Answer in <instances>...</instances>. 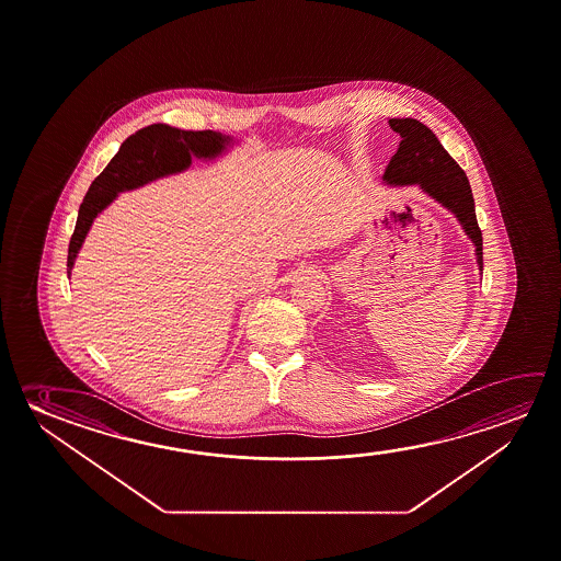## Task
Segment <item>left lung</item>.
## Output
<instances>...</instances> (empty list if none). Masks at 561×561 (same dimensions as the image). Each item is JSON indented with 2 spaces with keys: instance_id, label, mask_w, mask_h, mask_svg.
Instances as JSON below:
<instances>
[{
  "instance_id": "8db88e82",
  "label": "left lung",
  "mask_w": 561,
  "mask_h": 561,
  "mask_svg": "<svg viewBox=\"0 0 561 561\" xmlns=\"http://www.w3.org/2000/svg\"><path fill=\"white\" fill-rule=\"evenodd\" d=\"M388 124L400 134L402 141L390 159L382 181L392 186L417 184L440 206L450 209L462 225L468 239L474 242L476 262L482 272V231L478 227L474 196L465 171L422 122L414 118H390Z\"/></svg>"
}]
</instances>
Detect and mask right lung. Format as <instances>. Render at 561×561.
<instances>
[{
    "mask_svg": "<svg viewBox=\"0 0 561 561\" xmlns=\"http://www.w3.org/2000/svg\"><path fill=\"white\" fill-rule=\"evenodd\" d=\"M233 139L219 131L171 128L167 124H151L131 134L122 144L118 153L104 167L103 173L91 182L83 204L79 206L78 224L68 249V276L87 233L104 207L121 192L139 188L161 176L182 173L192 164V157L216 159Z\"/></svg>",
    "mask_w": 561,
    "mask_h": 561,
    "instance_id": "1",
    "label": "right lung"
}]
</instances>
